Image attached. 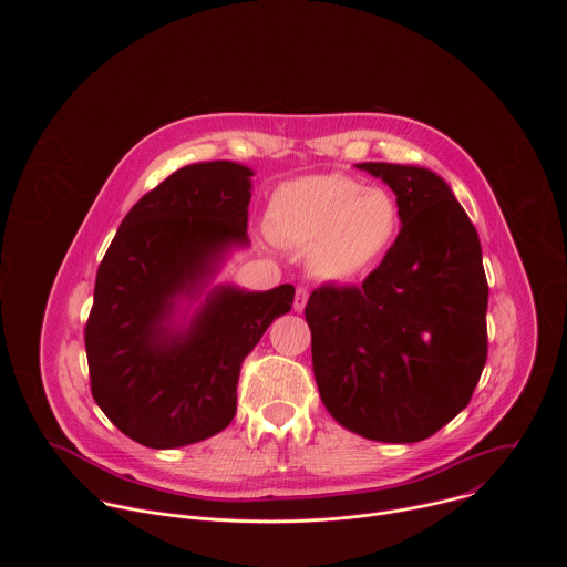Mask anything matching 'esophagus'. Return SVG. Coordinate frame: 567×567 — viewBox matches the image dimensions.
<instances>
[{"instance_id":"34e87169","label":"esophagus","mask_w":567,"mask_h":567,"mask_svg":"<svg viewBox=\"0 0 567 567\" xmlns=\"http://www.w3.org/2000/svg\"><path fill=\"white\" fill-rule=\"evenodd\" d=\"M307 298H309V291L305 287H298L296 289V298H293V309L296 311H302L305 305H307Z\"/></svg>"}]
</instances>
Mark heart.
Instances as JSON below:
<instances>
[{"label": "heart", "mask_w": 567, "mask_h": 567, "mask_svg": "<svg viewBox=\"0 0 567 567\" xmlns=\"http://www.w3.org/2000/svg\"><path fill=\"white\" fill-rule=\"evenodd\" d=\"M401 228L394 195L341 173L280 184L267 206L274 241L309 249V267L328 280H352L374 269Z\"/></svg>", "instance_id": "b5f03b06"}]
</instances>
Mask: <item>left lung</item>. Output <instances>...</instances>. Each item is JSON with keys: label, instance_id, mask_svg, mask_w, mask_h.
I'll use <instances>...</instances> for the list:
<instances>
[{"label": "left lung", "instance_id": "1", "mask_svg": "<svg viewBox=\"0 0 567 567\" xmlns=\"http://www.w3.org/2000/svg\"><path fill=\"white\" fill-rule=\"evenodd\" d=\"M357 168L392 188L401 230L363 285L311 291L305 318L313 377L348 431L422 442L466 409L487 361L480 239L435 173L372 161Z\"/></svg>", "mask_w": 567, "mask_h": 567}]
</instances>
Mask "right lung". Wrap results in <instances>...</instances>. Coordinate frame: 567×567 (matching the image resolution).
Segmentation results:
<instances>
[{
  "instance_id": "1",
  "label": "right lung",
  "mask_w": 567,
  "mask_h": 567,
  "mask_svg": "<svg viewBox=\"0 0 567 567\" xmlns=\"http://www.w3.org/2000/svg\"><path fill=\"white\" fill-rule=\"evenodd\" d=\"M251 177L233 161L173 173L132 206L99 267L85 328L92 394L143 446L177 449L224 431L241 361L293 305L291 285L210 287L228 251L249 245Z\"/></svg>"
}]
</instances>
